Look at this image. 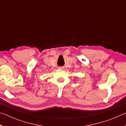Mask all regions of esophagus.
Here are the masks:
<instances>
[{
  "label": "esophagus",
  "instance_id": "1",
  "mask_svg": "<svg viewBox=\"0 0 126 126\" xmlns=\"http://www.w3.org/2000/svg\"><path fill=\"white\" fill-rule=\"evenodd\" d=\"M59 69H64V67H62V66H60V67H58Z\"/></svg>",
  "mask_w": 126,
  "mask_h": 126
}]
</instances>
